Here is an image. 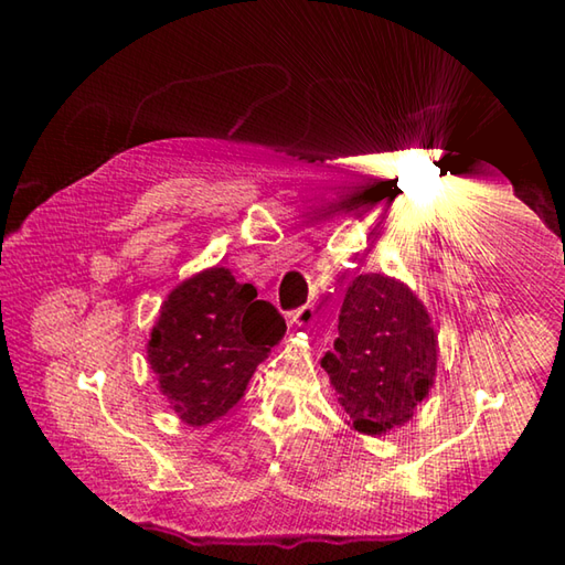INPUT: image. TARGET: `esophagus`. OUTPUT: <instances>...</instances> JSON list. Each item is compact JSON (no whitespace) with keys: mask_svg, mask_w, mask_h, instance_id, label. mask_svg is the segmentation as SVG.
Here are the masks:
<instances>
[{"mask_svg":"<svg viewBox=\"0 0 565 565\" xmlns=\"http://www.w3.org/2000/svg\"><path fill=\"white\" fill-rule=\"evenodd\" d=\"M313 319H317V309H313V303H303L301 309H296L291 313L294 327H311Z\"/></svg>","mask_w":565,"mask_h":565,"instance_id":"esophagus-1","label":"esophagus"}]
</instances>
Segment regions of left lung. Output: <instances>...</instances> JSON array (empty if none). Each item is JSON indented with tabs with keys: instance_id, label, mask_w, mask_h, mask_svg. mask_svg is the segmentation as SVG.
Listing matches in <instances>:
<instances>
[{
	"instance_id": "obj_1",
	"label": "left lung",
	"mask_w": 565,
	"mask_h": 565,
	"mask_svg": "<svg viewBox=\"0 0 565 565\" xmlns=\"http://www.w3.org/2000/svg\"><path fill=\"white\" fill-rule=\"evenodd\" d=\"M438 339L418 296L384 274L351 281L321 366L359 434L404 426L436 379Z\"/></svg>"
}]
</instances>
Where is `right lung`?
<instances>
[{"instance_id":"obj_1","label":"right lung","mask_w":565,"mask_h":565,"mask_svg":"<svg viewBox=\"0 0 565 565\" xmlns=\"http://www.w3.org/2000/svg\"><path fill=\"white\" fill-rule=\"evenodd\" d=\"M286 333L276 306L252 284L214 266L181 281L161 303L147 359L161 394L189 426L222 418L244 396L248 379Z\"/></svg>"}]
</instances>
